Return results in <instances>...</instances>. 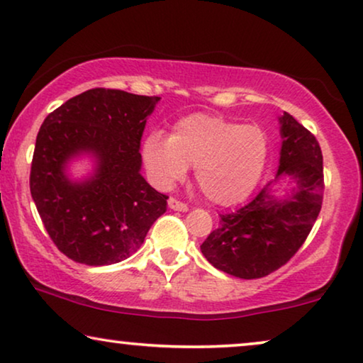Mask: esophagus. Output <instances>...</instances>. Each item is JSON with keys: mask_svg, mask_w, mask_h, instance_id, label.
Wrapping results in <instances>:
<instances>
[{"mask_svg": "<svg viewBox=\"0 0 363 363\" xmlns=\"http://www.w3.org/2000/svg\"><path fill=\"white\" fill-rule=\"evenodd\" d=\"M168 206H170L172 210H175V211H186L188 210L186 203L177 200V198H173V196L168 198Z\"/></svg>", "mask_w": 363, "mask_h": 363, "instance_id": "34e87169", "label": "esophagus"}]
</instances>
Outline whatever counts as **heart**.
Returning a JSON list of instances; mask_svg holds the SVG:
<instances>
[{
	"label": "heart",
	"mask_w": 363,
	"mask_h": 363,
	"mask_svg": "<svg viewBox=\"0 0 363 363\" xmlns=\"http://www.w3.org/2000/svg\"><path fill=\"white\" fill-rule=\"evenodd\" d=\"M267 152L269 142L261 127L210 113L180 118L170 137L152 132L142 147L143 163L158 186H172L193 165L196 186L221 206L250 196L264 172Z\"/></svg>",
	"instance_id": "obj_1"
}]
</instances>
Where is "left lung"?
I'll return each mask as SVG.
<instances>
[{
	"label": "left lung",
	"instance_id": "1",
	"mask_svg": "<svg viewBox=\"0 0 363 363\" xmlns=\"http://www.w3.org/2000/svg\"><path fill=\"white\" fill-rule=\"evenodd\" d=\"M276 178L294 182L291 195L277 198L274 182L240 210L220 215V226L203 241L201 252L216 269L241 279L264 277L284 266L304 245L324 198V167L317 138L284 112Z\"/></svg>",
	"mask_w": 363,
	"mask_h": 363
}]
</instances>
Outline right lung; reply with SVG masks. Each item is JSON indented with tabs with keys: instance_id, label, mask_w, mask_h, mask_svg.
<instances>
[{
	"instance_id": "1",
	"label": "right lung",
	"mask_w": 363,
	"mask_h": 363,
	"mask_svg": "<svg viewBox=\"0 0 363 363\" xmlns=\"http://www.w3.org/2000/svg\"><path fill=\"white\" fill-rule=\"evenodd\" d=\"M158 101L97 87L44 118L29 188L49 238L69 259L87 266L127 259L167 211L168 196L140 175L142 133ZM84 151L96 157V173L71 182L67 162Z\"/></svg>"
}]
</instances>
